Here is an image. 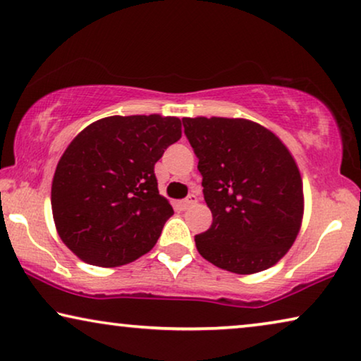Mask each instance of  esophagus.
<instances>
[{
    "label": "esophagus",
    "mask_w": 361,
    "mask_h": 361,
    "mask_svg": "<svg viewBox=\"0 0 361 361\" xmlns=\"http://www.w3.org/2000/svg\"><path fill=\"white\" fill-rule=\"evenodd\" d=\"M197 201V197L195 196V195H190L186 197V200H183L181 202H180V206L183 207V209H188V207H190L191 204H195V202Z\"/></svg>",
    "instance_id": "esophagus-1"
}]
</instances>
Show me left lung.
<instances>
[{
    "label": "left lung",
    "instance_id": "obj_1",
    "mask_svg": "<svg viewBox=\"0 0 361 361\" xmlns=\"http://www.w3.org/2000/svg\"><path fill=\"white\" fill-rule=\"evenodd\" d=\"M212 224L195 237L202 258L252 275L280 262L301 229L304 197L286 145L247 119L185 118Z\"/></svg>",
    "mask_w": 361,
    "mask_h": 361
}]
</instances>
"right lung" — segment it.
I'll return each mask as SVG.
<instances>
[{
  "label": "right lung",
  "instance_id": "right-lung-1",
  "mask_svg": "<svg viewBox=\"0 0 361 361\" xmlns=\"http://www.w3.org/2000/svg\"><path fill=\"white\" fill-rule=\"evenodd\" d=\"M180 137L178 118L111 116L70 142L55 169L52 212L75 255L111 268L152 250L173 214L154 166Z\"/></svg>",
  "mask_w": 361,
  "mask_h": 361
}]
</instances>
